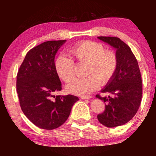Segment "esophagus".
Listing matches in <instances>:
<instances>
[{
  "label": "esophagus",
  "mask_w": 156,
  "mask_h": 156,
  "mask_svg": "<svg viewBox=\"0 0 156 156\" xmlns=\"http://www.w3.org/2000/svg\"><path fill=\"white\" fill-rule=\"evenodd\" d=\"M80 98L83 100H89L92 98V96L90 95H87V96H80Z\"/></svg>",
  "instance_id": "34e87169"
}]
</instances>
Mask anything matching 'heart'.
<instances>
[{"mask_svg":"<svg viewBox=\"0 0 156 156\" xmlns=\"http://www.w3.org/2000/svg\"><path fill=\"white\" fill-rule=\"evenodd\" d=\"M73 59L87 63V78L76 79L67 86V90L73 94L85 95L93 92L112 79L118 67V57L114 51L105 50V46L94 41H83L69 51ZM57 75L65 82L75 77V64L72 58L60 55L55 61Z\"/></svg>","mask_w":156,"mask_h":156,"instance_id":"heart-1","label":"heart"}]
</instances>
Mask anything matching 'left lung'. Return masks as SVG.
Instances as JSON below:
<instances>
[{"instance_id":"8db88e82","label":"left lung","mask_w":156,"mask_h":156,"mask_svg":"<svg viewBox=\"0 0 156 156\" xmlns=\"http://www.w3.org/2000/svg\"><path fill=\"white\" fill-rule=\"evenodd\" d=\"M98 38L115 48L118 57L117 70L101 90L114 97L96 95L104 101L105 105L104 112L98 115V119L104 126L115 128L128 122L140 106L142 96L141 73L136 58L128 44L118 37Z\"/></svg>"}]
</instances>
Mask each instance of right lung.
Here are the masks:
<instances>
[{"label":"right lung","instance_id":"add662e5","mask_svg":"<svg viewBox=\"0 0 156 156\" xmlns=\"http://www.w3.org/2000/svg\"><path fill=\"white\" fill-rule=\"evenodd\" d=\"M65 42L48 41L32 48L17 73V92L21 109L33 124L42 129L53 130L63 125L78 101V97L71 94L54 95L62 90L55 55Z\"/></svg>","mask_w":156,"mask_h":156}]
</instances>
